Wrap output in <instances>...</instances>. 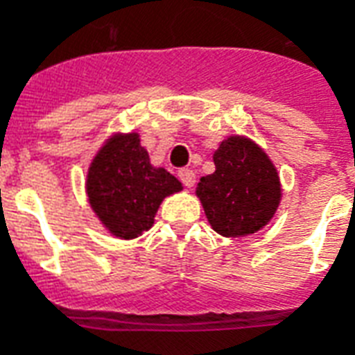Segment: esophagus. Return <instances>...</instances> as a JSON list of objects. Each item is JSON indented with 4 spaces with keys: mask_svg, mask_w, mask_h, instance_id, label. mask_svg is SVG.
<instances>
[{
    "mask_svg": "<svg viewBox=\"0 0 355 355\" xmlns=\"http://www.w3.org/2000/svg\"><path fill=\"white\" fill-rule=\"evenodd\" d=\"M178 178L182 180V184L186 188H193L195 175L191 169H180V171H178Z\"/></svg>",
    "mask_w": 355,
    "mask_h": 355,
    "instance_id": "34e87169",
    "label": "esophagus"
}]
</instances>
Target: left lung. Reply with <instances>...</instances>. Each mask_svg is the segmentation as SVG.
I'll return each instance as SVG.
<instances>
[{"mask_svg": "<svg viewBox=\"0 0 355 355\" xmlns=\"http://www.w3.org/2000/svg\"><path fill=\"white\" fill-rule=\"evenodd\" d=\"M216 171L195 188L210 227L225 237L259 232L282 200L278 169L254 139L232 134L214 153Z\"/></svg>", "mask_w": 355, "mask_h": 355, "instance_id": "8db88e82", "label": "left lung"}]
</instances>
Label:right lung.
<instances>
[{
  "instance_id": "right-lung-1",
  "label": "right lung",
  "mask_w": 355,
  "mask_h": 355,
  "mask_svg": "<svg viewBox=\"0 0 355 355\" xmlns=\"http://www.w3.org/2000/svg\"><path fill=\"white\" fill-rule=\"evenodd\" d=\"M92 211L110 236L134 239L155 225L162 200L182 191V182L150 164L138 132H114L99 147L86 173Z\"/></svg>"
}]
</instances>
